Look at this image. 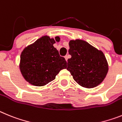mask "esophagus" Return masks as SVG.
Returning <instances> with one entry per match:
<instances>
[{"mask_svg":"<svg viewBox=\"0 0 122 122\" xmlns=\"http://www.w3.org/2000/svg\"><path fill=\"white\" fill-rule=\"evenodd\" d=\"M64 58H65V59H66V61H67V60H68V56H65V57H64Z\"/></svg>","mask_w":122,"mask_h":122,"instance_id":"34e87169","label":"esophagus"}]
</instances>
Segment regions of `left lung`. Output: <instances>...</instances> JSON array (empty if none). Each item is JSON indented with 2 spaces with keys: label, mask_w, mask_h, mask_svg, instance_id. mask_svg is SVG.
<instances>
[{
  "label": "left lung",
  "mask_w": 122,
  "mask_h": 122,
  "mask_svg": "<svg viewBox=\"0 0 122 122\" xmlns=\"http://www.w3.org/2000/svg\"><path fill=\"white\" fill-rule=\"evenodd\" d=\"M67 70L78 84L86 88H93L100 84L108 71L105 56L100 50L84 41L76 39L69 42Z\"/></svg>",
  "instance_id": "1"
}]
</instances>
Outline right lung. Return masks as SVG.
Listing matches in <instances>:
<instances>
[{"label": "right lung", "instance_id": "right-lung-1", "mask_svg": "<svg viewBox=\"0 0 122 122\" xmlns=\"http://www.w3.org/2000/svg\"><path fill=\"white\" fill-rule=\"evenodd\" d=\"M45 36L23 50L20 55V70L27 81L42 86L52 81L62 69L67 67L65 58L60 56L53 44L60 41Z\"/></svg>", "mask_w": 122, "mask_h": 122}]
</instances>
